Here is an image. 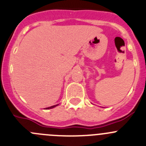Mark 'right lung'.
<instances>
[{"mask_svg": "<svg viewBox=\"0 0 146 146\" xmlns=\"http://www.w3.org/2000/svg\"><path fill=\"white\" fill-rule=\"evenodd\" d=\"M58 105V104H56V105H54V106H52V107H47V108H46V110H50V109H52V108H54V107H57Z\"/></svg>", "mask_w": 146, "mask_h": 146, "instance_id": "add662e5", "label": "right lung"}]
</instances>
